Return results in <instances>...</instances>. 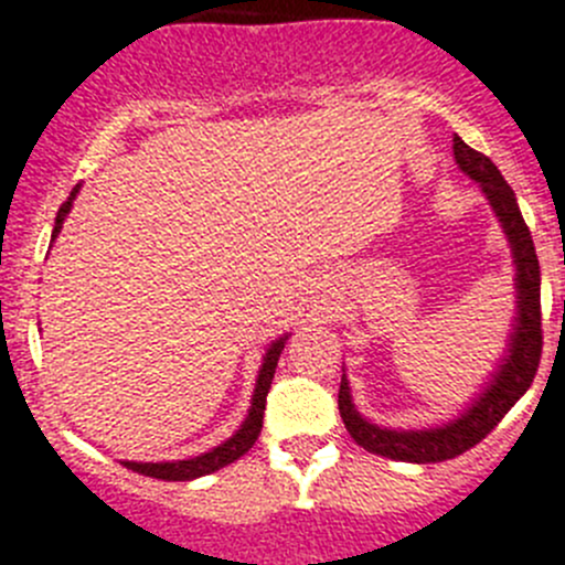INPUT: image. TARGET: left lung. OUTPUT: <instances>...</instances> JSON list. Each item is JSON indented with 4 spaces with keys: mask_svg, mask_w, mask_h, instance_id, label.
<instances>
[{
    "mask_svg": "<svg viewBox=\"0 0 565 565\" xmlns=\"http://www.w3.org/2000/svg\"><path fill=\"white\" fill-rule=\"evenodd\" d=\"M454 154L456 166L472 182H479L481 194L490 202L498 225L510 242L512 267H515V278H512L515 281V315H512L504 354L479 394L472 396L454 419L430 425V428H385V425L365 419L354 405L352 385L345 374L340 377L338 394V408L345 430L360 447H365L369 454L385 456V459L414 461V465L456 459L479 445L498 422L504 419L507 411L526 394L535 380L537 363H541V264H537L530 227L518 207L515 191L507 185L495 162L481 151L470 149L461 137H454Z\"/></svg>",
    "mask_w": 565,
    "mask_h": 565,
    "instance_id": "left-lung-1",
    "label": "left lung"
}]
</instances>
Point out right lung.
I'll list each match as a JSON object with an SVG mask.
<instances>
[{
	"instance_id": "add662e5",
	"label": "right lung",
	"mask_w": 565,
	"mask_h": 565,
	"mask_svg": "<svg viewBox=\"0 0 565 565\" xmlns=\"http://www.w3.org/2000/svg\"><path fill=\"white\" fill-rule=\"evenodd\" d=\"M81 185L73 188V194L64 205L58 207V216H55V227H53V242L55 236L61 233L64 227V220H67V213L73 211V202L78 196ZM292 332H284L281 338L273 340L267 345V352L262 358V369H258V377H256V388H253V399H250V408H247L245 422L238 425V430L233 436H227L222 445L211 447L205 454L200 456H191V459H177V461H124V467L135 472H143V476H151V479H162V481H194L200 476H207V472H216L222 467L233 465L236 459L250 450L256 445L258 434H262V422H264V405H267V394H270V383H273V374H276V365L278 358L284 352V343L289 340Z\"/></svg>"
}]
</instances>
